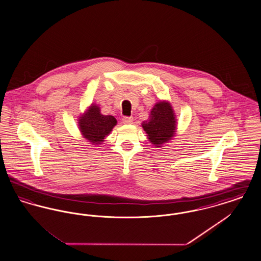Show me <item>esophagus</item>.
Here are the masks:
<instances>
[{"mask_svg": "<svg viewBox=\"0 0 261 261\" xmlns=\"http://www.w3.org/2000/svg\"><path fill=\"white\" fill-rule=\"evenodd\" d=\"M122 121L124 124H131L133 122V117L132 116H124L122 118Z\"/></svg>", "mask_w": 261, "mask_h": 261, "instance_id": "34e87169", "label": "esophagus"}]
</instances>
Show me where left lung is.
<instances>
[{"mask_svg":"<svg viewBox=\"0 0 261 261\" xmlns=\"http://www.w3.org/2000/svg\"><path fill=\"white\" fill-rule=\"evenodd\" d=\"M142 126L154 146H162L168 142L174 136L176 129V119L170 103L167 101L155 103L149 119L144 121Z\"/></svg>","mask_w":261,"mask_h":261,"instance_id":"obj_1","label":"left lung"}]
</instances>
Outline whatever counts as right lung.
I'll return each instance as SVG.
<instances>
[{
	"instance_id": "1",
	"label": "right lung",
	"mask_w": 261,
	"mask_h": 261,
	"mask_svg": "<svg viewBox=\"0 0 261 261\" xmlns=\"http://www.w3.org/2000/svg\"><path fill=\"white\" fill-rule=\"evenodd\" d=\"M112 115H102L97 106H91L85 114L79 118V128L82 135L92 144H100L116 125Z\"/></svg>"
}]
</instances>
